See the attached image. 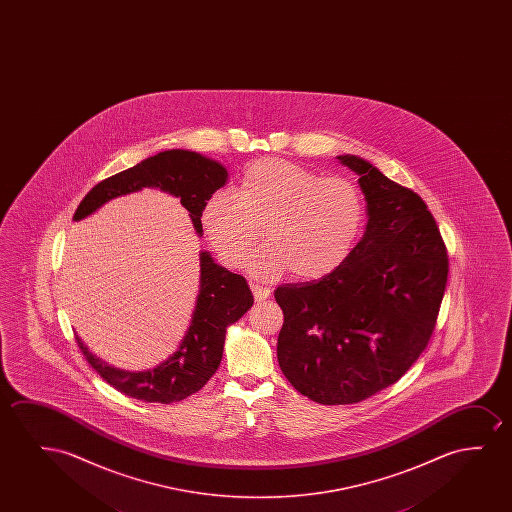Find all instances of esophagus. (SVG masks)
I'll return each instance as SVG.
<instances>
[{"label":"esophagus","mask_w":512,"mask_h":512,"mask_svg":"<svg viewBox=\"0 0 512 512\" xmlns=\"http://www.w3.org/2000/svg\"><path fill=\"white\" fill-rule=\"evenodd\" d=\"M253 297L255 301H266L267 297L271 295V290L266 287H260V285H252Z\"/></svg>","instance_id":"34e87169"}]
</instances>
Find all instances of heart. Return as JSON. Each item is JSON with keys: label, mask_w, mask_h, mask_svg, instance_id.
Segmentation results:
<instances>
[{"label": "heart", "mask_w": 512, "mask_h": 512, "mask_svg": "<svg viewBox=\"0 0 512 512\" xmlns=\"http://www.w3.org/2000/svg\"><path fill=\"white\" fill-rule=\"evenodd\" d=\"M201 218L225 264H245L262 234L267 246L253 259L255 273L276 278L290 271L295 280L311 281L348 259L364 227L365 197L350 178H325L267 157L243 171L234 196L218 190L208 197Z\"/></svg>", "instance_id": "1"}]
</instances>
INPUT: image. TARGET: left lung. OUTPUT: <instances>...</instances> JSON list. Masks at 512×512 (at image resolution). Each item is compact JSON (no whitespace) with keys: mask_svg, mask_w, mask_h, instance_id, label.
<instances>
[{"mask_svg":"<svg viewBox=\"0 0 512 512\" xmlns=\"http://www.w3.org/2000/svg\"><path fill=\"white\" fill-rule=\"evenodd\" d=\"M337 159L360 176L364 238L336 271L274 290L285 316L281 371L297 392L325 406L360 402L409 371L432 337L449 271L425 201L371 162Z\"/></svg>","mask_w":512,"mask_h":512,"instance_id":"8db88e82","label":"left lung"}]
</instances>
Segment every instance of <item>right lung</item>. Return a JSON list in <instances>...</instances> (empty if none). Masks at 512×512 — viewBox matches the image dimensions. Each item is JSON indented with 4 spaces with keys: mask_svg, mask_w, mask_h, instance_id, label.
I'll return each mask as SVG.
<instances>
[{
    "mask_svg": "<svg viewBox=\"0 0 512 512\" xmlns=\"http://www.w3.org/2000/svg\"><path fill=\"white\" fill-rule=\"evenodd\" d=\"M227 182V169L189 150H166L133 168L120 171L92 187L78 204L73 220L91 215L113 197L157 187L180 197L197 234L203 232L204 203ZM253 295L241 274L218 266L208 252L201 253V290L189 330L180 348L152 371L127 372L94 357L75 334L78 348L92 369L108 385L143 402L171 404L199 392L217 372L224 353L225 330L252 308Z\"/></svg>",
    "mask_w": 512,
    "mask_h": 512,
    "instance_id": "1",
    "label": "right lung"
}]
</instances>
